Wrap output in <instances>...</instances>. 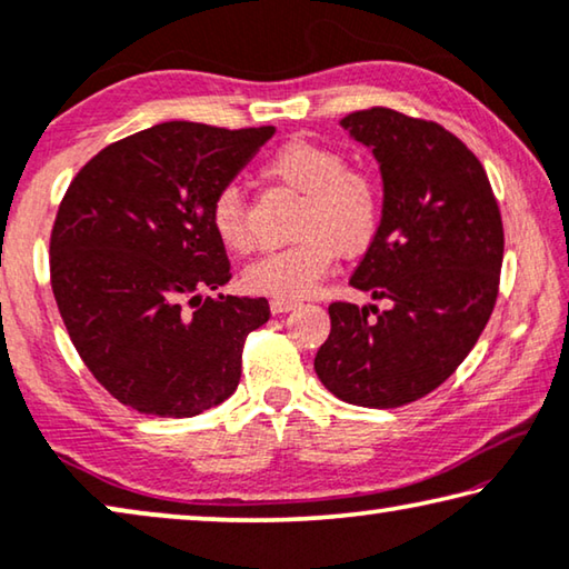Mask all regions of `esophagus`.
I'll list each match as a JSON object with an SVG mask.
<instances>
[{
  "instance_id": "1",
  "label": "esophagus",
  "mask_w": 569,
  "mask_h": 569,
  "mask_svg": "<svg viewBox=\"0 0 569 569\" xmlns=\"http://www.w3.org/2000/svg\"><path fill=\"white\" fill-rule=\"evenodd\" d=\"M296 307H299V301H293V299H273V301H270V311H273V313H286V311H291Z\"/></svg>"
}]
</instances>
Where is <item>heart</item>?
Instances as JSON below:
<instances>
[{
  "label": "heart",
  "instance_id": "heart-1",
  "mask_svg": "<svg viewBox=\"0 0 569 569\" xmlns=\"http://www.w3.org/2000/svg\"><path fill=\"white\" fill-rule=\"evenodd\" d=\"M268 178L301 193L296 211V242L268 252L244 268L248 291L273 299H301L319 286L339 256L358 258L380 232L383 193L376 178L347 166L345 152L317 140H288L268 158ZM209 222L224 250L248 252L252 230L242 191L224 186L211 201Z\"/></svg>",
  "mask_w": 569,
  "mask_h": 569
}]
</instances>
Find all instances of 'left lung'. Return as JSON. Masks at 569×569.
Wrapping results in <instances>:
<instances>
[{
    "label": "left lung",
    "instance_id": "1",
    "mask_svg": "<svg viewBox=\"0 0 569 569\" xmlns=\"http://www.w3.org/2000/svg\"><path fill=\"white\" fill-rule=\"evenodd\" d=\"M342 127L383 176V222L350 286L391 309L329 303L332 332L313 370L347 403L396 409L442 386L486 329L501 283V209L486 168L442 124L372 107Z\"/></svg>",
    "mask_w": 569,
    "mask_h": 569
}]
</instances>
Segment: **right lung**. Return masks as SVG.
<instances>
[{"label": "right lung", "mask_w": 569, "mask_h": 569, "mask_svg": "<svg viewBox=\"0 0 569 569\" xmlns=\"http://www.w3.org/2000/svg\"><path fill=\"white\" fill-rule=\"evenodd\" d=\"M276 127L163 122L99 150L50 232V286L101 386L140 413L186 419L234 393L266 299H201L230 281L211 201Z\"/></svg>", "instance_id": "1"}]
</instances>
